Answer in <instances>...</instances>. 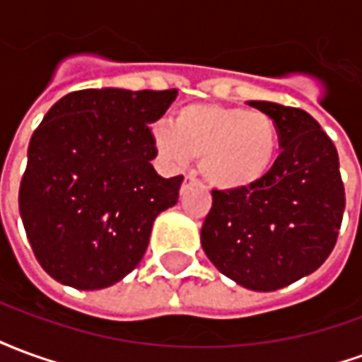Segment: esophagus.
<instances>
[{
	"label": "esophagus",
	"instance_id": "esophagus-1",
	"mask_svg": "<svg viewBox=\"0 0 362 362\" xmlns=\"http://www.w3.org/2000/svg\"><path fill=\"white\" fill-rule=\"evenodd\" d=\"M192 184H197V180L192 174H186V176H184V182H182V192L188 188V186H192Z\"/></svg>",
	"mask_w": 362,
	"mask_h": 362
}]
</instances>
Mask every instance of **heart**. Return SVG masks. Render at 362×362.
<instances>
[{
	"instance_id": "1",
	"label": "heart",
	"mask_w": 362,
	"mask_h": 362,
	"mask_svg": "<svg viewBox=\"0 0 362 362\" xmlns=\"http://www.w3.org/2000/svg\"><path fill=\"white\" fill-rule=\"evenodd\" d=\"M153 143L168 166L182 168L189 158H199V170L211 186L240 189L267 174L279 129L264 112L188 104L174 112L170 126H155Z\"/></svg>"
}]
</instances>
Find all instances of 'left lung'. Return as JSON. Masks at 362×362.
Here are the masks:
<instances>
[{"label": "left lung", "mask_w": 362, "mask_h": 362, "mask_svg": "<svg viewBox=\"0 0 362 362\" xmlns=\"http://www.w3.org/2000/svg\"><path fill=\"white\" fill-rule=\"evenodd\" d=\"M279 129V157L256 184L213 189L202 246L228 279L277 291L316 272L332 254L345 209L339 157L308 112L248 100Z\"/></svg>", "instance_id": "8db88e82"}]
</instances>
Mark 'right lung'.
<instances>
[{"mask_svg": "<svg viewBox=\"0 0 362 362\" xmlns=\"http://www.w3.org/2000/svg\"><path fill=\"white\" fill-rule=\"evenodd\" d=\"M176 90L83 89L46 112L30 137L19 211L38 264L81 291L110 287L141 262L182 176L163 178L151 124Z\"/></svg>", "mask_w": 362, "mask_h": 362, "instance_id": "obj_1", "label": "right lung"}]
</instances>
